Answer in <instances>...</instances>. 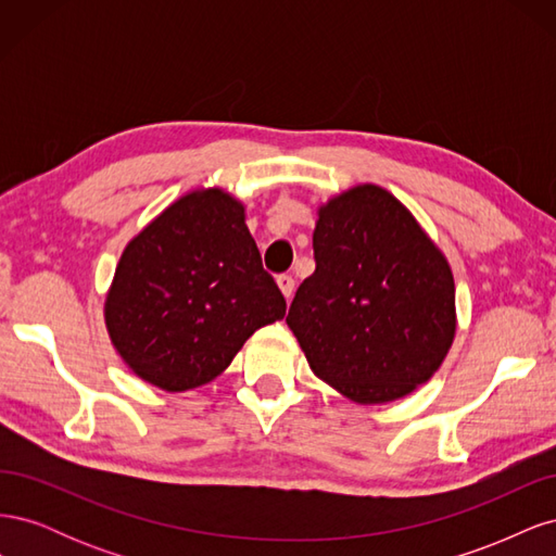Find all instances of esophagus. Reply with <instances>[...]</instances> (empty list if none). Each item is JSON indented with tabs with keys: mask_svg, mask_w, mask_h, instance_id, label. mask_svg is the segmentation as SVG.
Here are the masks:
<instances>
[{
	"mask_svg": "<svg viewBox=\"0 0 556 556\" xmlns=\"http://www.w3.org/2000/svg\"><path fill=\"white\" fill-rule=\"evenodd\" d=\"M276 282H278L280 292L285 294V299H290L292 292H294V278H292V276H278Z\"/></svg>",
	"mask_w": 556,
	"mask_h": 556,
	"instance_id": "1",
	"label": "esophagus"
}]
</instances>
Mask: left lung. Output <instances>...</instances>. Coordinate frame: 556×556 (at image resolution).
Returning a JSON list of instances; mask_svg holds the SVG:
<instances>
[{
    "label": "left lung",
    "instance_id": "1",
    "mask_svg": "<svg viewBox=\"0 0 556 556\" xmlns=\"http://www.w3.org/2000/svg\"><path fill=\"white\" fill-rule=\"evenodd\" d=\"M313 252L288 327L319 380L357 403H387L439 371L457 329L454 278L394 194L357 185L327 201Z\"/></svg>",
    "mask_w": 556,
    "mask_h": 556
}]
</instances>
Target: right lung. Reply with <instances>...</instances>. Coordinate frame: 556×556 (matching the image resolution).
<instances>
[{"label": "right lung", "mask_w": 556, "mask_h": 556, "mask_svg": "<svg viewBox=\"0 0 556 556\" xmlns=\"http://www.w3.org/2000/svg\"><path fill=\"white\" fill-rule=\"evenodd\" d=\"M285 308L243 204L211 188L180 197L127 243L104 317L134 374L164 392H185L220 376Z\"/></svg>", "instance_id": "right-lung-1"}]
</instances>
